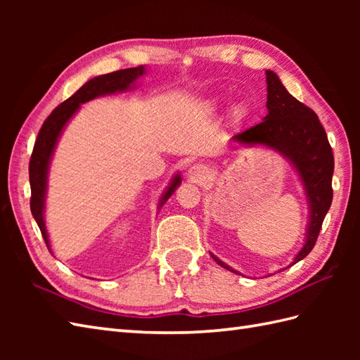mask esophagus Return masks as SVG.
<instances>
[{"label":"esophagus","instance_id":"34e87169","mask_svg":"<svg viewBox=\"0 0 360 360\" xmlns=\"http://www.w3.org/2000/svg\"><path fill=\"white\" fill-rule=\"evenodd\" d=\"M187 176L193 182H200V181L205 179V176H207V168H205V165H202V164H193L187 170Z\"/></svg>","mask_w":360,"mask_h":360}]
</instances>
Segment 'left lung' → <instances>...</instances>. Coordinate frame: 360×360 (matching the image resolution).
<instances>
[{
	"label": "left lung",
	"mask_w": 360,
	"mask_h": 360,
	"mask_svg": "<svg viewBox=\"0 0 360 360\" xmlns=\"http://www.w3.org/2000/svg\"><path fill=\"white\" fill-rule=\"evenodd\" d=\"M266 117L258 125L235 134L232 141L241 145H266L267 148L277 150L292 162L300 174L309 202V224L307 241L292 262L295 264L316 246L325 215L331 207L334 156L317 114L290 96L275 72L266 71ZM210 255L224 269L240 274L213 254Z\"/></svg>",
	"instance_id": "1"
}]
</instances>
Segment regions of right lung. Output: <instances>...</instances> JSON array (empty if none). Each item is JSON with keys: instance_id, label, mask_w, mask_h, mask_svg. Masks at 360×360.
Wrapping results in <instances>:
<instances>
[{"instance_id": "add662e5", "label": "right lung", "mask_w": 360, "mask_h": 360, "mask_svg": "<svg viewBox=\"0 0 360 360\" xmlns=\"http://www.w3.org/2000/svg\"><path fill=\"white\" fill-rule=\"evenodd\" d=\"M143 74H145V68L137 66V68H128V70L114 71L110 74H103V75H98V77L88 80L85 85L77 91V93L72 94L70 98H66L63 103H60L41 125L40 133H38L35 145H34L32 156H30V162H29L30 212H32L37 224L41 231L46 246L49 249H51L49 236H48V232H46L44 217H43L44 196H46V186H48L49 162L60 134H62L68 120L74 116V112L80 108L82 103L93 101V98L98 96L128 91L133 86V83ZM179 184H181V176L176 174L172 179L170 186H168V188L165 190V193L162 195V198H160L158 209L162 207L165 201L173 195L176 187Z\"/></svg>"}]
</instances>
